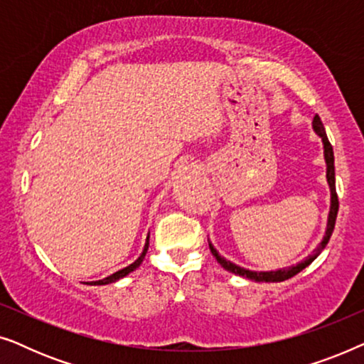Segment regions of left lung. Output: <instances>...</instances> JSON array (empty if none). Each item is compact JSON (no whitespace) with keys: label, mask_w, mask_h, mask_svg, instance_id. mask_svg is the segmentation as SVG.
I'll list each match as a JSON object with an SVG mask.
<instances>
[{"label":"left lung","mask_w":364,"mask_h":364,"mask_svg":"<svg viewBox=\"0 0 364 364\" xmlns=\"http://www.w3.org/2000/svg\"><path fill=\"white\" fill-rule=\"evenodd\" d=\"M313 129H315L318 136L323 139V147H325V161H326V178H328V183H330V188H331V208H330V215H328V227H326L325 237H323V242L316 247V250L313 252L310 257H306L305 260L298 263V265L282 268V270H277V272L245 270V268L238 267V265H235V263L225 260V258H223L222 255H218V252L215 250V248H213L212 243L208 242V247H210L212 255L217 258V262L220 263V265L225 268L227 272L235 273V275H238V277H245V278H248V280H255V282H268V283L285 282V280H288V278L295 277L296 273H300L303 268H306L308 265H310V263L315 260V258L323 252V248L326 247V243L330 242L331 233H333V230H335L338 205H340V202H338V193H336V182H335V156H333V147H331L330 141H328L325 127H323V122H321V119H320V116H318V114L315 116V119H313Z\"/></svg>","instance_id":"left-lung-1"}]
</instances>
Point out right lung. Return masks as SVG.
Listing matches in <instances>:
<instances>
[{
    "label": "right lung",
    "mask_w": 364,
    "mask_h": 364,
    "mask_svg": "<svg viewBox=\"0 0 364 364\" xmlns=\"http://www.w3.org/2000/svg\"><path fill=\"white\" fill-rule=\"evenodd\" d=\"M147 248H149V237H147L146 247H144V252L141 253V257H139L137 260L132 263V265H129V267H126V268H122V270H119V272H116V273H112L111 277L104 278V280L92 282V283H94V285H107V283H114V282H117L119 278H124V277H126V275H129V273L134 272V270H136V268H137L139 265H141L142 260H144V257H146V253H147Z\"/></svg>",
    "instance_id": "1"
}]
</instances>
